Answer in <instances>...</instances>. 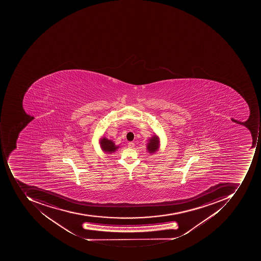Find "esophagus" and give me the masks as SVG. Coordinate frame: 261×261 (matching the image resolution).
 Listing matches in <instances>:
<instances>
[{"label":"esophagus","instance_id":"obj_1","mask_svg":"<svg viewBox=\"0 0 261 261\" xmlns=\"http://www.w3.org/2000/svg\"><path fill=\"white\" fill-rule=\"evenodd\" d=\"M134 146L135 143H133V142H129V143H128V147H129V148H133Z\"/></svg>","mask_w":261,"mask_h":261}]
</instances>
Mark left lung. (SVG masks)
<instances>
[{
    "mask_svg": "<svg viewBox=\"0 0 261 261\" xmlns=\"http://www.w3.org/2000/svg\"><path fill=\"white\" fill-rule=\"evenodd\" d=\"M158 148H159V139L156 137H152L147 145V149L150 153H153L158 150Z\"/></svg>",
    "mask_w": 261,
    "mask_h": 261,
    "instance_id": "left-lung-1",
    "label": "left lung"
}]
</instances>
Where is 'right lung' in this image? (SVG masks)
Segmentation results:
<instances>
[{"instance_id":"add662e5","label":"right lung","mask_w":261,"mask_h":261,"mask_svg":"<svg viewBox=\"0 0 261 261\" xmlns=\"http://www.w3.org/2000/svg\"><path fill=\"white\" fill-rule=\"evenodd\" d=\"M100 143L102 150L105 152H109V153L115 151L118 147L114 145V143H113L112 140H109L106 138H102L101 140Z\"/></svg>"}]
</instances>
